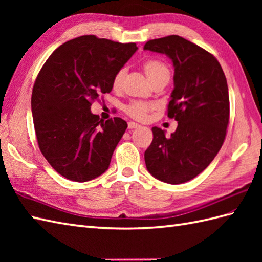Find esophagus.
I'll use <instances>...</instances> for the list:
<instances>
[{"mask_svg":"<svg viewBox=\"0 0 262 262\" xmlns=\"http://www.w3.org/2000/svg\"><path fill=\"white\" fill-rule=\"evenodd\" d=\"M138 127H141V126L136 124V122H134V121L128 122V128H129V129H133V128H138Z\"/></svg>","mask_w":262,"mask_h":262,"instance_id":"34e87169","label":"esophagus"}]
</instances>
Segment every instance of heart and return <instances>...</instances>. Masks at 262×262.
Instances as JSON below:
<instances>
[{"instance_id":"b5f03b06","label":"heart","mask_w":262,"mask_h":262,"mask_svg":"<svg viewBox=\"0 0 262 262\" xmlns=\"http://www.w3.org/2000/svg\"><path fill=\"white\" fill-rule=\"evenodd\" d=\"M143 70L145 72L147 79L152 83V84L161 80L170 79L169 68L159 59L145 60V62L143 63ZM125 76H126V69L122 68L116 72L113 79V86L115 90H119V89L122 86ZM155 108H157V105L152 102L133 101L126 107V113L137 120H144L147 118L148 114L151 113V111H153Z\"/></svg>"}]
</instances>
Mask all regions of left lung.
I'll return each mask as SVG.
<instances>
[{"mask_svg": "<svg viewBox=\"0 0 262 262\" xmlns=\"http://www.w3.org/2000/svg\"><path fill=\"white\" fill-rule=\"evenodd\" d=\"M144 49L173 63L168 117L178 121L170 137L152 128L153 141L144 154L146 169L161 181L179 185L207 168L223 145L230 119L226 77L213 55L180 36L148 40Z\"/></svg>", "mask_w": 262, "mask_h": 262, "instance_id": "8db88e82", "label": "left lung"}]
</instances>
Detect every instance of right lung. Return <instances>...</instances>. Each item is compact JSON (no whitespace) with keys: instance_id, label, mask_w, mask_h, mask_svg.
I'll list each match as a JSON object with an SVG mask.
<instances>
[{"instance_id":"1","label":"right lung","mask_w":262,"mask_h":262,"mask_svg":"<svg viewBox=\"0 0 262 262\" xmlns=\"http://www.w3.org/2000/svg\"><path fill=\"white\" fill-rule=\"evenodd\" d=\"M136 51L135 42L81 36L54 51L39 72L31 96L38 145L66 179L85 182L109 168L127 122L100 119L91 104L113 90L115 73Z\"/></svg>"}]
</instances>
